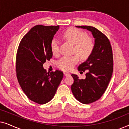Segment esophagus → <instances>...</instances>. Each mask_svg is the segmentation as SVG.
<instances>
[{
    "label": "esophagus",
    "instance_id": "obj_1",
    "mask_svg": "<svg viewBox=\"0 0 129 129\" xmlns=\"http://www.w3.org/2000/svg\"><path fill=\"white\" fill-rule=\"evenodd\" d=\"M69 75H70V74L69 73H67V72H64V75L66 76H69Z\"/></svg>",
    "mask_w": 129,
    "mask_h": 129
}]
</instances>
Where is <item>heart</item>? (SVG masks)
<instances>
[{"label":"heart","mask_w":129,"mask_h":129,"mask_svg":"<svg viewBox=\"0 0 129 129\" xmlns=\"http://www.w3.org/2000/svg\"><path fill=\"white\" fill-rule=\"evenodd\" d=\"M66 41L74 45L73 53L77 54L72 56H65L57 61V66L63 71H70L79 61V57L82 59H87L91 55L94 49V43L87 33L75 28H70L63 34ZM50 49L53 55L60 53L59 42L53 39L50 43Z\"/></svg>","instance_id":"heart-1"}]
</instances>
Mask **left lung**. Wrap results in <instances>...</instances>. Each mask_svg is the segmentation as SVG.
I'll use <instances>...</instances> for the list:
<instances>
[{
  "mask_svg": "<svg viewBox=\"0 0 129 129\" xmlns=\"http://www.w3.org/2000/svg\"><path fill=\"white\" fill-rule=\"evenodd\" d=\"M76 27L91 31L95 39L92 54L78 67L79 71L87 72L86 79H80L77 75H72L74 82L71 90L74 96L81 103L89 104L101 98L110 82L113 70L112 49L107 37L96 28L89 26Z\"/></svg>",
  "mask_w": 129,
  "mask_h": 129,
  "instance_id": "left-lung-1",
  "label": "left lung"
}]
</instances>
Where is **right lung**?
<instances>
[{"mask_svg": "<svg viewBox=\"0 0 129 129\" xmlns=\"http://www.w3.org/2000/svg\"><path fill=\"white\" fill-rule=\"evenodd\" d=\"M59 26L36 25L21 40L16 60V76L22 90L31 101L49 102L56 94L63 77V72H46L43 64L53 53L50 43Z\"/></svg>", "mask_w": 129, "mask_h": 129, "instance_id": "1", "label": "right lung"}]
</instances>
